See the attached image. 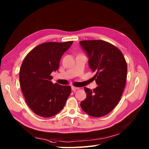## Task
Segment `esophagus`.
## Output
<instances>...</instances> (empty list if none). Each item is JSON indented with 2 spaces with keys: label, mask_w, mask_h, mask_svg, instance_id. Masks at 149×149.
<instances>
[{
  "label": "esophagus",
  "mask_w": 149,
  "mask_h": 149,
  "mask_svg": "<svg viewBox=\"0 0 149 149\" xmlns=\"http://www.w3.org/2000/svg\"><path fill=\"white\" fill-rule=\"evenodd\" d=\"M79 88L78 87H72V90L73 91V92H76L77 90H78Z\"/></svg>",
  "instance_id": "esophagus-1"
}]
</instances>
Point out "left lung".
I'll return each instance as SVG.
<instances>
[{"label": "left lung", "instance_id": "obj_1", "mask_svg": "<svg viewBox=\"0 0 149 149\" xmlns=\"http://www.w3.org/2000/svg\"><path fill=\"white\" fill-rule=\"evenodd\" d=\"M88 58L89 68L97 87H84L87 97L80 103L83 111L93 117L105 116L116 106L121 98L127 77V64L122 52L102 40L79 42Z\"/></svg>", "mask_w": 149, "mask_h": 149}]
</instances>
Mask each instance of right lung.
Listing matches in <instances>:
<instances>
[{
	"label": "right lung",
	"mask_w": 149,
	"mask_h": 149,
	"mask_svg": "<svg viewBox=\"0 0 149 149\" xmlns=\"http://www.w3.org/2000/svg\"><path fill=\"white\" fill-rule=\"evenodd\" d=\"M72 43H42L32 49L23 61L20 70L21 89L28 107L38 116L49 118L59 113L71 93L70 86L52 83L51 74L59 69L62 55Z\"/></svg>",
	"instance_id": "1"
}]
</instances>
